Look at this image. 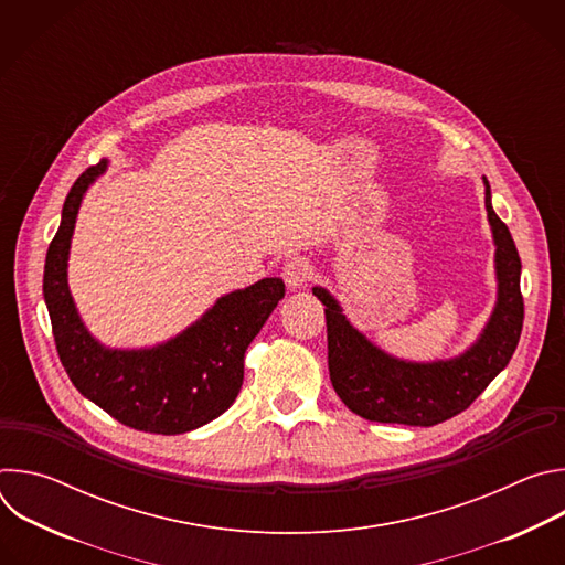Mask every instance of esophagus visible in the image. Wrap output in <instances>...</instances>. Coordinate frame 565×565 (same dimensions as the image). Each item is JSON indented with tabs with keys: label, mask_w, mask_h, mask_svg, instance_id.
I'll list each match as a JSON object with an SVG mask.
<instances>
[{
	"label": "esophagus",
	"mask_w": 565,
	"mask_h": 565,
	"mask_svg": "<svg viewBox=\"0 0 565 565\" xmlns=\"http://www.w3.org/2000/svg\"><path fill=\"white\" fill-rule=\"evenodd\" d=\"M281 277L286 281L288 288L297 290V288H303L310 277H312V266L308 259L303 257H290L286 264H284V270H281Z\"/></svg>",
	"instance_id": "esophagus-1"
}]
</instances>
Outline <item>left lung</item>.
<instances>
[{
    "label": "left lung",
    "instance_id": "1",
    "mask_svg": "<svg viewBox=\"0 0 565 565\" xmlns=\"http://www.w3.org/2000/svg\"><path fill=\"white\" fill-rule=\"evenodd\" d=\"M486 207L497 244L499 299L478 342L454 360L418 364L386 355L349 324L331 292L312 288L327 306L331 382L353 414L412 427L445 423L465 412L512 360L523 329L521 257L508 225L492 207L488 181Z\"/></svg>",
    "mask_w": 565,
    "mask_h": 565
}]
</instances>
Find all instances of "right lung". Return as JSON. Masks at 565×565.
<instances>
[{"instance_id": "add662e5", "label": "right lung", "mask_w": 565, "mask_h": 565, "mask_svg": "<svg viewBox=\"0 0 565 565\" xmlns=\"http://www.w3.org/2000/svg\"><path fill=\"white\" fill-rule=\"evenodd\" d=\"M107 160L73 183L44 264V301L60 362L73 386L118 423L147 434H185L230 409L244 355L286 292L277 277L221 297L174 340L140 351L105 349L79 319L66 284L71 234L87 188Z\"/></svg>"}]
</instances>
